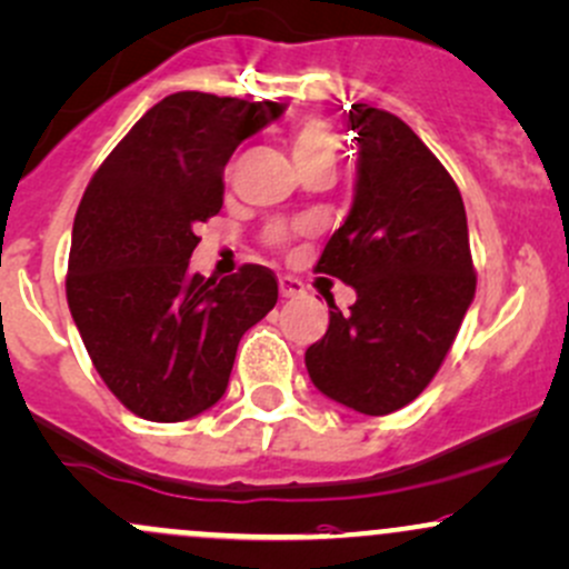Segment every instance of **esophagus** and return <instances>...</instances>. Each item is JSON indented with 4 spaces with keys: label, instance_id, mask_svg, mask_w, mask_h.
<instances>
[{
    "label": "esophagus",
    "instance_id": "esophagus-1",
    "mask_svg": "<svg viewBox=\"0 0 569 569\" xmlns=\"http://www.w3.org/2000/svg\"><path fill=\"white\" fill-rule=\"evenodd\" d=\"M280 297H297V295H302L305 291V286H302V280L299 278H295V274H280Z\"/></svg>",
    "mask_w": 569,
    "mask_h": 569
}]
</instances>
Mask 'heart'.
<instances>
[{"label":"heart","instance_id":"1","mask_svg":"<svg viewBox=\"0 0 569 569\" xmlns=\"http://www.w3.org/2000/svg\"><path fill=\"white\" fill-rule=\"evenodd\" d=\"M289 146L297 164H305V161H332L335 164L337 159V137L332 127L316 116L295 121V127L289 129ZM272 237L280 240V229H274Z\"/></svg>","mask_w":569,"mask_h":569}]
</instances>
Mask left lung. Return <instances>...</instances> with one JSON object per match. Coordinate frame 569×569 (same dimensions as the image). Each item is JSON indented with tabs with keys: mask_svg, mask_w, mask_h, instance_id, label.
I'll list each match as a JSON object with an SVG mask.
<instances>
[{
	"mask_svg": "<svg viewBox=\"0 0 569 569\" xmlns=\"http://www.w3.org/2000/svg\"><path fill=\"white\" fill-rule=\"evenodd\" d=\"M356 183L346 221L316 272L356 291L351 313L329 302V329L305 353L321 395L386 416L421 395L476 297L470 234L457 183L391 112L351 104Z\"/></svg>",
	"mask_w": 569,
	"mask_h": 569,
	"instance_id": "8db88e82",
	"label": "left lung"
}]
</instances>
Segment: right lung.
<instances>
[{"label": "right lung", "mask_w": 569, "mask_h": 569, "mask_svg": "<svg viewBox=\"0 0 569 569\" xmlns=\"http://www.w3.org/2000/svg\"><path fill=\"white\" fill-rule=\"evenodd\" d=\"M286 112L178 91L153 104L93 172L72 227L67 302L93 367L132 413L186 421L229 386L240 337L278 302L267 267L189 270L199 221L223 204V167Z\"/></svg>", "instance_id": "obj_1"}]
</instances>
